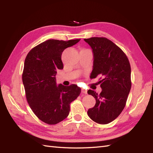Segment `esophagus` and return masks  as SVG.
<instances>
[{"label":"esophagus","mask_w":153,"mask_h":153,"mask_svg":"<svg viewBox=\"0 0 153 153\" xmlns=\"http://www.w3.org/2000/svg\"><path fill=\"white\" fill-rule=\"evenodd\" d=\"M82 93H83V94H87V91L85 90V89H82Z\"/></svg>","instance_id":"34e87169"}]
</instances>
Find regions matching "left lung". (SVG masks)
<instances>
[{
  "mask_svg": "<svg viewBox=\"0 0 153 153\" xmlns=\"http://www.w3.org/2000/svg\"><path fill=\"white\" fill-rule=\"evenodd\" d=\"M93 49V66L91 79L99 77L102 91L87 93L95 97L96 104L87 111L96 123L106 124L114 120L126 106L131 87V66L123 51L105 37L84 39Z\"/></svg>",
  "mask_w": 153,
  "mask_h": 153,
  "instance_id": "left-lung-1",
  "label": "left lung"
}]
</instances>
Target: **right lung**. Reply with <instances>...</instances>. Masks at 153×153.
<instances>
[{
	"label": "right lung",
	"instance_id": "right-lung-1",
	"mask_svg": "<svg viewBox=\"0 0 153 153\" xmlns=\"http://www.w3.org/2000/svg\"><path fill=\"white\" fill-rule=\"evenodd\" d=\"M80 39H48L29 52L25 58L22 82L27 101L37 118L54 125L67 118L70 104L77 99L81 88L75 84L57 86L56 75L63 68L62 53Z\"/></svg>",
	"mask_w": 153,
	"mask_h": 153
}]
</instances>
